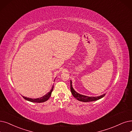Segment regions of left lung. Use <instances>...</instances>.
Instances as JSON below:
<instances>
[{"mask_svg": "<svg viewBox=\"0 0 132 132\" xmlns=\"http://www.w3.org/2000/svg\"><path fill=\"white\" fill-rule=\"evenodd\" d=\"M70 90L72 95L75 98H76L77 100L80 101L84 102H93L95 101H97V100L102 98L105 96V94H103L102 95H100L99 96H88L83 95L79 94L78 93L76 92L74 89L73 88L72 86V82L70 80Z\"/></svg>", "mask_w": 132, "mask_h": 132, "instance_id": "8db88e82", "label": "left lung"}]
</instances>
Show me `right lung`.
<instances>
[{
    "label": "right lung",
    "instance_id": "add662e5",
    "mask_svg": "<svg viewBox=\"0 0 132 132\" xmlns=\"http://www.w3.org/2000/svg\"><path fill=\"white\" fill-rule=\"evenodd\" d=\"M53 89H54V86L52 87V89L50 90V91L47 93L46 94H45V95H44L43 96L37 98H29V97H26L25 96H23V98L27 100L28 101L31 102H35V103H42V102H44L46 101L47 100H48V99L50 98V97L51 96V93L53 90Z\"/></svg>",
    "mask_w": 132,
    "mask_h": 132
}]
</instances>
